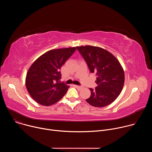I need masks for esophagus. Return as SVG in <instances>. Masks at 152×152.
Masks as SVG:
<instances>
[{
    "mask_svg": "<svg viewBox=\"0 0 152 152\" xmlns=\"http://www.w3.org/2000/svg\"><path fill=\"white\" fill-rule=\"evenodd\" d=\"M76 87H77V89H79V90H82V89H83V86H78V85H76Z\"/></svg>",
    "mask_w": 152,
    "mask_h": 152,
    "instance_id": "34e87169",
    "label": "esophagus"
}]
</instances>
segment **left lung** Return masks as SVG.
<instances>
[{
  "instance_id": "obj_1",
  "label": "left lung",
  "mask_w": 152,
  "mask_h": 152,
  "mask_svg": "<svg viewBox=\"0 0 152 152\" xmlns=\"http://www.w3.org/2000/svg\"><path fill=\"white\" fill-rule=\"evenodd\" d=\"M97 77L96 89L90 88V97L86 99L94 107L112 103L121 93L124 83V72L118 60L110 52L96 46L76 47Z\"/></svg>"
}]
</instances>
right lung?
<instances>
[{
    "mask_svg": "<svg viewBox=\"0 0 152 152\" xmlns=\"http://www.w3.org/2000/svg\"><path fill=\"white\" fill-rule=\"evenodd\" d=\"M76 50L75 47L50 50L31 65L25 83L29 94L37 103L50 106L66 94L69 86L60 82V70Z\"/></svg>",
    "mask_w": 152,
    "mask_h": 152,
    "instance_id": "right-lung-1",
    "label": "right lung"
}]
</instances>
